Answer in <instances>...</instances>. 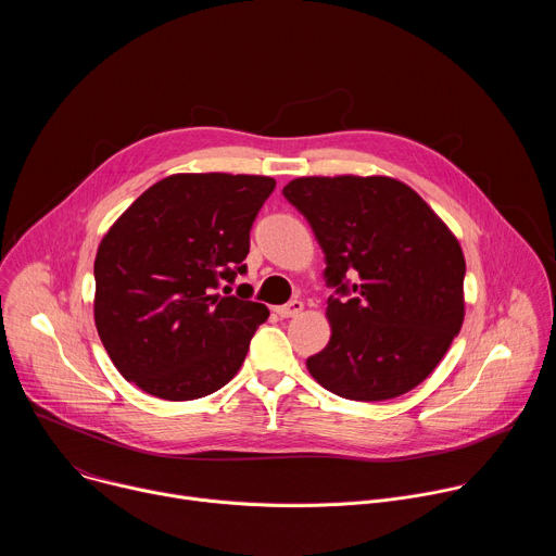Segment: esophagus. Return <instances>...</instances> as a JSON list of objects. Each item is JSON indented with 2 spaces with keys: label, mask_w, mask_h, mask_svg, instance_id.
Masks as SVG:
<instances>
[{
  "label": "esophagus",
  "mask_w": 556,
  "mask_h": 556,
  "mask_svg": "<svg viewBox=\"0 0 556 556\" xmlns=\"http://www.w3.org/2000/svg\"><path fill=\"white\" fill-rule=\"evenodd\" d=\"M275 312L281 316V319H290V316H296V314L303 312V301L292 299V301L286 303V305H277Z\"/></svg>",
  "instance_id": "esophagus-1"
}]
</instances>
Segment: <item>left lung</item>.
Masks as SVG:
<instances>
[{"instance_id":"obj_1","label":"left lung","mask_w":556,"mask_h":556,"mask_svg":"<svg viewBox=\"0 0 556 556\" xmlns=\"http://www.w3.org/2000/svg\"><path fill=\"white\" fill-rule=\"evenodd\" d=\"M283 195L326 253L328 286L345 296L328 299L332 337L307 358L312 378L363 403L418 387L464 321L457 237L412 187L387 176H307Z\"/></svg>"}]
</instances>
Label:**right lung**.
Returning <instances> with one entry per match:
<instances>
[{"label":"right lung","mask_w":556,"mask_h":556,"mask_svg":"<svg viewBox=\"0 0 556 556\" xmlns=\"http://www.w3.org/2000/svg\"><path fill=\"white\" fill-rule=\"evenodd\" d=\"M268 176L176 174L149 187L105 232L94 260V324L125 380L163 401H195L242 367L268 307L222 296L247 273Z\"/></svg>","instance_id":"1"}]
</instances>
